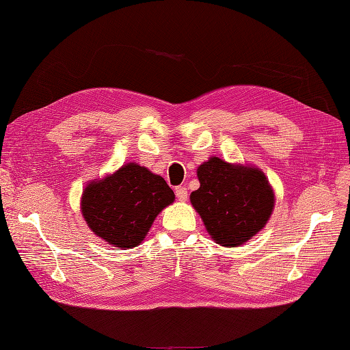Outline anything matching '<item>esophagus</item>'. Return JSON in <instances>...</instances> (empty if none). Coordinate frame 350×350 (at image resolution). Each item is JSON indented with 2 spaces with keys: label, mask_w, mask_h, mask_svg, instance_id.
Instances as JSON below:
<instances>
[{
  "label": "esophagus",
  "mask_w": 350,
  "mask_h": 350,
  "mask_svg": "<svg viewBox=\"0 0 350 350\" xmlns=\"http://www.w3.org/2000/svg\"><path fill=\"white\" fill-rule=\"evenodd\" d=\"M175 195L178 198V201H181V202L187 201V189H185L184 185H180V187L175 189Z\"/></svg>",
  "instance_id": "obj_1"
}]
</instances>
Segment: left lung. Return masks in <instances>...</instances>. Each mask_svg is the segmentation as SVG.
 Wrapping results in <instances>:
<instances>
[{
    "label": "left lung",
    "mask_w": 350,
    "mask_h": 350,
    "mask_svg": "<svg viewBox=\"0 0 350 350\" xmlns=\"http://www.w3.org/2000/svg\"><path fill=\"white\" fill-rule=\"evenodd\" d=\"M196 174L201 185L190 202L217 245L241 246L266 226L275 191L261 169L210 157Z\"/></svg>",
    "instance_id": "left-lung-1"
}]
</instances>
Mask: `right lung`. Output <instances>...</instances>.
<instances>
[{
    "instance_id": "obj_1",
    "label": "right lung",
    "mask_w": 350,
    "mask_h": 350,
    "mask_svg": "<svg viewBox=\"0 0 350 350\" xmlns=\"http://www.w3.org/2000/svg\"><path fill=\"white\" fill-rule=\"evenodd\" d=\"M175 201L160 175L137 163L88 183L81 215L96 237L116 249H133L145 240L155 217Z\"/></svg>"
}]
</instances>
